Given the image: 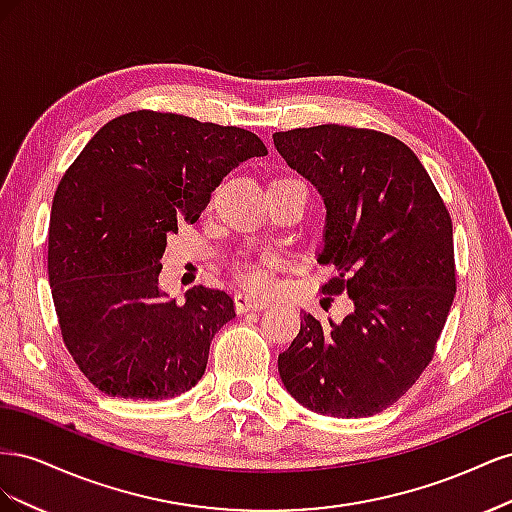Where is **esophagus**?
Returning <instances> with one entry per match:
<instances>
[{
	"label": "esophagus",
	"mask_w": 512,
	"mask_h": 512,
	"mask_svg": "<svg viewBox=\"0 0 512 512\" xmlns=\"http://www.w3.org/2000/svg\"><path fill=\"white\" fill-rule=\"evenodd\" d=\"M235 303L239 312H258V309H267L271 305V301L250 297V294H237Z\"/></svg>",
	"instance_id": "1"
}]
</instances>
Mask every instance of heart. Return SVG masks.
<instances>
[{
	"instance_id": "heart-1",
	"label": "heart",
	"mask_w": 512,
	"mask_h": 512,
	"mask_svg": "<svg viewBox=\"0 0 512 512\" xmlns=\"http://www.w3.org/2000/svg\"><path fill=\"white\" fill-rule=\"evenodd\" d=\"M239 277L252 288H265L267 284V269L262 265H252V262H245L239 267Z\"/></svg>"
}]
</instances>
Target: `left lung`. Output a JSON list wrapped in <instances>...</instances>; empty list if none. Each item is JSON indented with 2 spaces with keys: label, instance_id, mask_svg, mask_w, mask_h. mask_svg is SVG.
Listing matches in <instances>:
<instances>
[{
  "label": "left lung",
  "instance_id": "1",
  "mask_svg": "<svg viewBox=\"0 0 512 512\" xmlns=\"http://www.w3.org/2000/svg\"><path fill=\"white\" fill-rule=\"evenodd\" d=\"M286 164L322 196L318 265L327 294L352 312L301 331L277 356L286 391L339 418L393 406L429 365L455 297L453 222L414 151L397 138L339 123L273 134Z\"/></svg>",
  "mask_w": 512,
  "mask_h": 512
}]
</instances>
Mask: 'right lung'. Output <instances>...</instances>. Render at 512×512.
<instances>
[{"label":"right lung","mask_w":512,"mask_h":512,"mask_svg":"<svg viewBox=\"0 0 512 512\" xmlns=\"http://www.w3.org/2000/svg\"><path fill=\"white\" fill-rule=\"evenodd\" d=\"M267 156L252 132L134 111L102 126L59 181L49 282L64 342L98 391L168 399L203 378L213 335L235 318L228 292L160 288L168 235L194 224L232 168Z\"/></svg>","instance_id":"1"}]
</instances>
